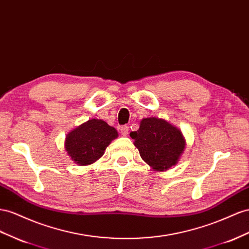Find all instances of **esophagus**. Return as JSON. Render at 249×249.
Listing matches in <instances>:
<instances>
[{
    "label": "esophagus",
    "mask_w": 249,
    "mask_h": 249,
    "mask_svg": "<svg viewBox=\"0 0 249 249\" xmlns=\"http://www.w3.org/2000/svg\"><path fill=\"white\" fill-rule=\"evenodd\" d=\"M120 133H122L123 136H126L129 134V125H123L120 127Z\"/></svg>",
    "instance_id": "esophagus-1"
}]
</instances>
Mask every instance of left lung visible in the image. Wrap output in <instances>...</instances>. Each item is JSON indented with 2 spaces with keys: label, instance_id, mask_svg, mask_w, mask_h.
Returning <instances> with one entry per match:
<instances>
[{
  "label": "left lung",
  "instance_id": "8db88e82",
  "mask_svg": "<svg viewBox=\"0 0 249 249\" xmlns=\"http://www.w3.org/2000/svg\"><path fill=\"white\" fill-rule=\"evenodd\" d=\"M130 136L141 158L156 172L177 164L185 147V139L178 127L156 117L143 118L139 129L131 132Z\"/></svg>",
  "mask_w": 249,
  "mask_h": 249
}]
</instances>
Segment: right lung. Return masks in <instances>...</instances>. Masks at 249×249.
<instances>
[{
	"label": "right lung",
	"instance_id": "obj_1",
	"mask_svg": "<svg viewBox=\"0 0 249 249\" xmlns=\"http://www.w3.org/2000/svg\"><path fill=\"white\" fill-rule=\"evenodd\" d=\"M117 136L116 129L102 119L93 118L66 136L65 149L75 163L89 165L104 155L107 146Z\"/></svg>",
	"mask_w": 249,
	"mask_h": 249
}]
</instances>
